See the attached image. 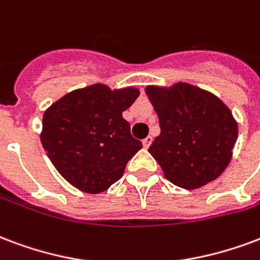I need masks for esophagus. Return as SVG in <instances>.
Wrapping results in <instances>:
<instances>
[{"mask_svg": "<svg viewBox=\"0 0 260 260\" xmlns=\"http://www.w3.org/2000/svg\"><path fill=\"white\" fill-rule=\"evenodd\" d=\"M151 142H153V138H151V136H147L146 139H143V146H145L146 149H149V146L151 145Z\"/></svg>", "mask_w": 260, "mask_h": 260, "instance_id": "34e87169", "label": "esophagus"}]
</instances>
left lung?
Listing matches in <instances>:
<instances>
[{
    "label": "left lung",
    "mask_w": 260,
    "mask_h": 260,
    "mask_svg": "<svg viewBox=\"0 0 260 260\" xmlns=\"http://www.w3.org/2000/svg\"><path fill=\"white\" fill-rule=\"evenodd\" d=\"M145 91L161 128L149 153L165 178L186 190L219 178L238 136L232 110L212 92L187 82L147 85Z\"/></svg>",
    "instance_id": "1"
}]
</instances>
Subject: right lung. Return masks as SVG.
Listing matches in <instances>:
<instances>
[{"label":"right lung","mask_w":260,"mask_h":260,"mask_svg":"<svg viewBox=\"0 0 260 260\" xmlns=\"http://www.w3.org/2000/svg\"><path fill=\"white\" fill-rule=\"evenodd\" d=\"M139 95L135 86L111 89L98 82L69 92L44 111L42 147L71 186L98 194L122 176L143 147L122 118Z\"/></svg>","instance_id":"right-lung-1"}]
</instances>
